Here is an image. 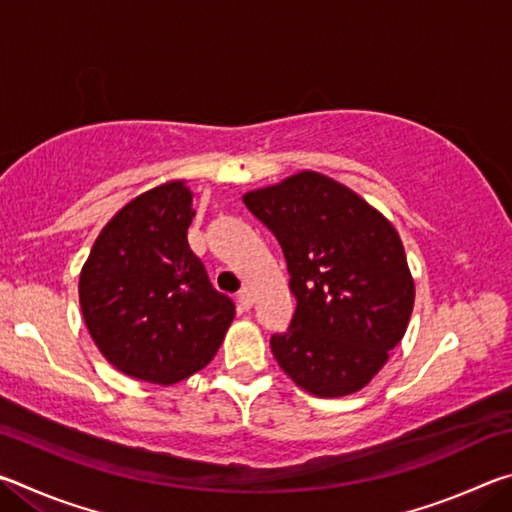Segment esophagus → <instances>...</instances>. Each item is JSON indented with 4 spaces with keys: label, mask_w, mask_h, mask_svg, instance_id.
I'll list each match as a JSON object with an SVG mask.
<instances>
[{
    "label": "esophagus",
    "mask_w": 512,
    "mask_h": 512,
    "mask_svg": "<svg viewBox=\"0 0 512 512\" xmlns=\"http://www.w3.org/2000/svg\"><path fill=\"white\" fill-rule=\"evenodd\" d=\"M237 300H239V305L241 307H244V309H250V307H253V291H250L248 287H244V289H241L239 291V296H237Z\"/></svg>",
    "instance_id": "1"
}]
</instances>
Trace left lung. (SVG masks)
<instances>
[{
    "label": "left lung",
    "instance_id": "left-lung-1",
    "mask_svg": "<svg viewBox=\"0 0 512 512\" xmlns=\"http://www.w3.org/2000/svg\"><path fill=\"white\" fill-rule=\"evenodd\" d=\"M282 246L296 298L273 357L316 397L361 391L409 325L415 284L402 239L370 203L318 171L244 194Z\"/></svg>",
    "mask_w": 512,
    "mask_h": 512
}]
</instances>
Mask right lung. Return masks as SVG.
I'll list each match as a JSON object with an SVG mask.
<instances>
[{
	"label": "right lung",
	"instance_id": "right-lung-1",
	"mask_svg": "<svg viewBox=\"0 0 512 512\" xmlns=\"http://www.w3.org/2000/svg\"><path fill=\"white\" fill-rule=\"evenodd\" d=\"M194 219L185 180L149 189L103 225L81 268L83 320L99 352L119 372L176 384L219 350L235 318L187 244Z\"/></svg>",
	"mask_w": 512,
	"mask_h": 512
}]
</instances>
